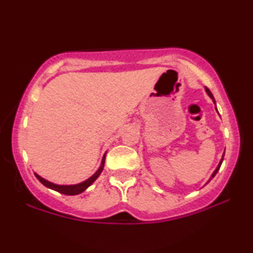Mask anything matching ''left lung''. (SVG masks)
<instances>
[{
	"label": "left lung",
	"mask_w": 253,
	"mask_h": 253,
	"mask_svg": "<svg viewBox=\"0 0 253 253\" xmlns=\"http://www.w3.org/2000/svg\"><path fill=\"white\" fill-rule=\"evenodd\" d=\"M205 91H206V93H207V94H209V96H210V98L213 100V102H214V103H215V100H214V96H213V94H212V93H211V91H210V89H209V88H207V87H205ZM215 108H216V106H215ZM216 112H217V109H216ZM223 157H224V153H223V155H222V158H221V160H220V162H219V165H217V167H216V169H215V170H214V171H213V174H212V176H211V178L209 179V182L211 181V179H212V178L214 177V176H215V175H216V172H217V171H219V169H220V167H221V164H222V161H223ZM209 182H207V183H209ZM207 183H206V184H207Z\"/></svg>",
	"instance_id": "1"
}]
</instances>
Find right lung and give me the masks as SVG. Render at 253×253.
<instances>
[{"mask_svg": "<svg viewBox=\"0 0 253 253\" xmlns=\"http://www.w3.org/2000/svg\"><path fill=\"white\" fill-rule=\"evenodd\" d=\"M105 159H106V153L103 155L102 158V161H101V165H100V167L98 170H96L94 174H93L91 177L85 179L84 182L82 183H78V184H71V185H61V184H55V183H51L49 181H47V179H44L41 177L40 175L36 174L37 178L39 179V181L42 183L44 186H47V188H49L51 190H54V191H57L60 193H63V195H67V196H75V195H79V193L84 192L86 189L88 188L89 185L92 184L93 182L95 181L96 178L99 177L100 174H101V171L103 170V167H105Z\"/></svg>", "mask_w": 253, "mask_h": 253, "instance_id": "add662e5", "label": "right lung"}]
</instances>
